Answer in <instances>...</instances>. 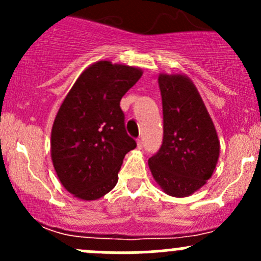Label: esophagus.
<instances>
[{"label": "esophagus", "instance_id": "34e87169", "mask_svg": "<svg viewBox=\"0 0 261 261\" xmlns=\"http://www.w3.org/2000/svg\"><path fill=\"white\" fill-rule=\"evenodd\" d=\"M136 145H138V149H143V139H138L136 140Z\"/></svg>", "mask_w": 261, "mask_h": 261}]
</instances>
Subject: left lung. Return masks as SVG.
<instances>
[{
  "label": "left lung",
  "mask_w": 261,
  "mask_h": 261,
  "mask_svg": "<svg viewBox=\"0 0 261 261\" xmlns=\"http://www.w3.org/2000/svg\"><path fill=\"white\" fill-rule=\"evenodd\" d=\"M164 136L149 159L158 186L172 197H188L212 177L220 156L213 121L194 83L186 74L159 75Z\"/></svg>",
  "instance_id": "8db88e82"
}]
</instances>
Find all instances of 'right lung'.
<instances>
[{
	"instance_id": "right-lung-1",
	"label": "right lung",
	"mask_w": 261,
	"mask_h": 261,
	"mask_svg": "<svg viewBox=\"0 0 261 261\" xmlns=\"http://www.w3.org/2000/svg\"><path fill=\"white\" fill-rule=\"evenodd\" d=\"M141 75L138 67L99 60L82 72L60 105L50 154L60 183L77 198L94 201L109 193L123 158L136 147L120 101Z\"/></svg>"
}]
</instances>
